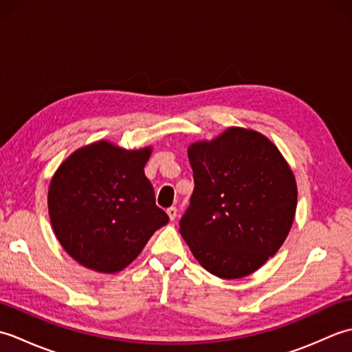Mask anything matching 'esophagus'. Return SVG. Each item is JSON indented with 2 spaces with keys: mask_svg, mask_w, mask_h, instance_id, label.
<instances>
[{
  "mask_svg": "<svg viewBox=\"0 0 352 352\" xmlns=\"http://www.w3.org/2000/svg\"><path fill=\"white\" fill-rule=\"evenodd\" d=\"M166 213H168V216H169V219L170 221H175V218H177V214H178V210H177V207H169L168 210H166Z\"/></svg>",
  "mask_w": 352,
  "mask_h": 352,
  "instance_id": "esophagus-1",
  "label": "esophagus"
}]
</instances>
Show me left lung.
<instances>
[{"label": "left lung", "instance_id": "left-lung-1", "mask_svg": "<svg viewBox=\"0 0 352 352\" xmlns=\"http://www.w3.org/2000/svg\"><path fill=\"white\" fill-rule=\"evenodd\" d=\"M190 204L180 233L199 265L219 278H242L265 265L287 237L296 182L271 140L231 126L188 149Z\"/></svg>", "mask_w": 352, "mask_h": 352}]
</instances>
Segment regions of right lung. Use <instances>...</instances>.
Here are the masks:
<instances>
[{
	"mask_svg": "<svg viewBox=\"0 0 352 352\" xmlns=\"http://www.w3.org/2000/svg\"><path fill=\"white\" fill-rule=\"evenodd\" d=\"M151 148L126 151L100 140L77 149L52 177L48 212L58 242L94 271L113 274L136 258L169 218L145 177Z\"/></svg>",
	"mask_w": 352,
	"mask_h": 352,
	"instance_id": "right-lung-1",
	"label": "right lung"
}]
</instances>
